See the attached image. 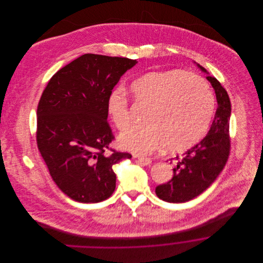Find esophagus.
<instances>
[{
  "label": "esophagus",
  "mask_w": 263,
  "mask_h": 263,
  "mask_svg": "<svg viewBox=\"0 0 263 263\" xmlns=\"http://www.w3.org/2000/svg\"><path fill=\"white\" fill-rule=\"evenodd\" d=\"M138 162L144 166H147V165H150L152 163V160L150 158H145V157H138Z\"/></svg>",
  "instance_id": "esophagus-1"
}]
</instances>
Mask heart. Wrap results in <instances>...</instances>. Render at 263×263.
I'll return each instance as SVG.
<instances>
[{
    "label": "heart",
    "instance_id": "1",
    "mask_svg": "<svg viewBox=\"0 0 263 263\" xmlns=\"http://www.w3.org/2000/svg\"><path fill=\"white\" fill-rule=\"evenodd\" d=\"M137 105H147V124L135 125L119 137L122 148L146 155L166 148L187 150L206 133L215 111V97L205 81L180 70L150 72L129 86ZM106 111L119 130L130 123V108L125 94L113 90Z\"/></svg>",
    "mask_w": 263,
    "mask_h": 263
}]
</instances>
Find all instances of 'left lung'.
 Masks as SVG:
<instances>
[{"mask_svg": "<svg viewBox=\"0 0 263 263\" xmlns=\"http://www.w3.org/2000/svg\"><path fill=\"white\" fill-rule=\"evenodd\" d=\"M206 79L215 89L218 102L214 121L209 134L198 144L182 156H176L172 179L156 187L157 196L164 201L180 203L198 196L216 180L228 161L231 149L230 98L216 78L208 76Z\"/></svg>", "mask_w": 263, "mask_h": 263, "instance_id": "left-lung-1", "label": "left lung"}]
</instances>
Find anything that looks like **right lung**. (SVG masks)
Here are the masks:
<instances>
[{"label":"right lung","mask_w":263,"mask_h":263,"mask_svg":"<svg viewBox=\"0 0 263 263\" xmlns=\"http://www.w3.org/2000/svg\"><path fill=\"white\" fill-rule=\"evenodd\" d=\"M136 64L127 58L86 53L58 71L42 92L38 150L58 187L76 201L93 203L111 196L113 165L132 158L109 148L114 136L106 102L120 77Z\"/></svg>","instance_id":"add662e5"}]
</instances>
